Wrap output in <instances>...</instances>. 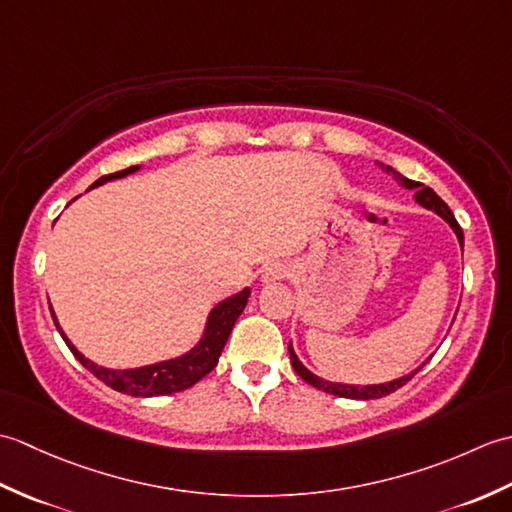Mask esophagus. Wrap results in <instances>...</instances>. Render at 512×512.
<instances>
[{"instance_id": "obj_1", "label": "esophagus", "mask_w": 512, "mask_h": 512, "mask_svg": "<svg viewBox=\"0 0 512 512\" xmlns=\"http://www.w3.org/2000/svg\"><path fill=\"white\" fill-rule=\"evenodd\" d=\"M286 275H288V266H284V264H270V266L264 270L262 281H264V284H270V281L284 279Z\"/></svg>"}]
</instances>
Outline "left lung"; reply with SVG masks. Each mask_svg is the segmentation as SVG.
Here are the masks:
<instances>
[{
  "label": "left lung",
  "instance_id": "obj_1",
  "mask_svg": "<svg viewBox=\"0 0 512 512\" xmlns=\"http://www.w3.org/2000/svg\"><path fill=\"white\" fill-rule=\"evenodd\" d=\"M385 169H387L389 173H394V178L402 184V187H407V189H416V202H418V204H422L424 209L436 211L440 217H444V220H447V222L451 224V228L455 231V235H458L460 244L464 246V233H462V228H460L458 220H455V215L451 213V209L447 206V202H444L436 191L429 189V187H424L422 182H416V180H409V178H405V176H400V173H398L396 169H391V167H385ZM288 352H290V363H292V367H295V372H297L303 380H306L308 385L317 387V389H321V391H328V394L341 396V398H354V400L383 398V396L391 394V391H396V389H400V387L405 385V383H409V380H411L413 376H416V372H418V369H416V372H411V374H407V376L391 380V383H383V385H367V387H358V385H341V383H330V380H323V378H319V376H314L312 372H308V369L301 365V361L297 358L295 350H292V345H290V343H288Z\"/></svg>",
  "mask_w": 512,
  "mask_h": 512
}]
</instances>
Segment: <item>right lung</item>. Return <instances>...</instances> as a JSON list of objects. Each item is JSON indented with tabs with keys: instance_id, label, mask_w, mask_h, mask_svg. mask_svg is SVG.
Returning <instances> with one entry per match:
<instances>
[{
	"instance_id": "right-lung-1",
	"label": "right lung",
	"mask_w": 512,
	"mask_h": 512,
	"mask_svg": "<svg viewBox=\"0 0 512 512\" xmlns=\"http://www.w3.org/2000/svg\"><path fill=\"white\" fill-rule=\"evenodd\" d=\"M136 169L138 167H127L123 171L110 173V176H103L96 180L90 189L99 187V184H103L107 180L125 178V176H129V173H134ZM248 297H250V290L244 288L242 292H237V295L224 299L222 303H217V306L209 314V323H206L202 341L195 345L189 354H184L180 358H171V361H162L156 365L138 367V369H107V367H99L96 363L88 361V358H85L70 343L68 336L63 334L52 308H50V312H52L54 325H57L59 334L63 336L65 345L70 347V352L74 354V358H79L83 367H88L96 378L103 380L107 387L121 391V394L149 398V396L176 394V391L189 389L211 372V369L217 365V358H220V354L224 350L228 334H231L237 317L246 308Z\"/></svg>"
}]
</instances>
